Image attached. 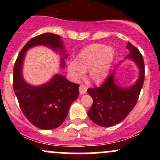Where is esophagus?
Returning <instances> with one entry per match:
<instances>
[{"instance_id":"esophagus-1","label":"esophagus","mask_w":160,"mask_h":160,"mask_svg":"<svg viewBox=\"0 0 160 160\" xmlns=\"http://www.w3.org/2000/svg\"><path fill=\"white\" fill-rule=\"evenodd\" d=\"M86 90H87V87H86L85 85L81 84V85L80 86V92L81 93V94H85L86 92Z\"/></svg>"}]
</instances>
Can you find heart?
Wrapping results in <instances>:
<instances>
[{
  "mask_svg": "<svg viewBox=\"0 0 160 160\" xmlns=\"http://www.w3.org/2000/svg\"><path fill=\"white\" fill-rule=\"evenodd\" d=\"M114 55L112 47L101 43L89 45L79 52L76 60L68 63V69L75 80L81 78L88 69L89 78L94 82H101L107 77Z\"/></svg>",
  "mask_w": 160,
  "mask_h": 160,
  "instance_id": "obj_1",
  "label": "heart"
}]
</instances>
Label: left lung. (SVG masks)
I'll use <instances>...</instances> for the list:
<instances>
[{
	"mask_svg": "<svg viewBox=\"0 0 160 160\" xmlns=\"http://www.w3.org/2000/svg\"><path fill=\"white\" fill-rule=\"evenodd\" d=\"M126 49L129 50L126 58L135 62L139 68L137 82L129 88L120 87L115 82L114 70L102 86L87 89L93 99L88 116L93 122L102 127L114 126L127 117L136 104L144 84V62L142 55L129 42Z\"/></svg>",
	"mask_w": 160,
	"mask_h": 160,
	"instance_id": "left-lung-1",
	"label": "left lung"
}]
</instances>
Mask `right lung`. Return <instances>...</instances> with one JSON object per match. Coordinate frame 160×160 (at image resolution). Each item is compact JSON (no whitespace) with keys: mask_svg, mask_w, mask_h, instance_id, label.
<instances>
[{"mask_svg":"<svg viewBox=\"0 0 160 160\" xmlns=\"http://www.w3.org/2000/svg\"><path fill=\"white\" fill-rule=\"evenodd\" d=\"M43 45L57 51L64 58L62 66L65 67L64 58L68 55L61 37L52 33H44L29 40L20 51L13 68L12 86L20 108L25 117L36 127L42 129H53L61 126L67 117L71 104L78 98L79 86L70 82L61 74L55 75L50 81L40 86L29 85L22 74L25 52L35 46Z\"/></svg>","mask_w":160,"mask_h":160,"instance_id":"1","label":"right lung"}]
</instances>
